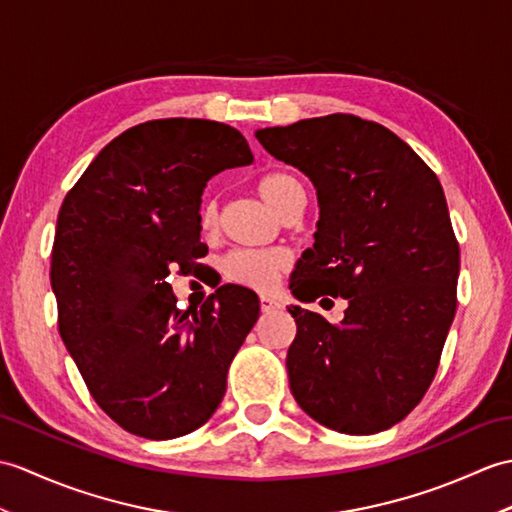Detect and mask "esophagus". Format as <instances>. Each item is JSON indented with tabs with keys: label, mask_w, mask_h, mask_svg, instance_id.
<instances>
[{
	"label": "esophagus",
	"mask_w": 512,
	"mask_h": 512,
	"mask_svg": "<svg viewBox=\"0 0 512 512\" xmlns=\"http://www.w3.org/2000/svg\"><path fill=\"white\" fill-rule=\"evenodd\" d=\"M259 305H261V312H264V314L281 310V303L277 299H272V296H261Z\"/></svg>",
	"instance_id": "1"
}]
</instances>
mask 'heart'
Returning <instances> with one entry per match:
<instances>
[{
	"mask_svg": "<svg viewBox=\"0 0 512 512\" xmlns=\"http://www.w3.org/2000/svg\"><path fill=\"white\" fill-rule=\"evenodd\" d=\"M301 187L290 174H268L264 181L259 183V194L270 207L277 211L283 207L285 198L292 194V189ZM200 224L202 229H213L218 224V207L216 202L207 200L200 211ZM288 266V253L281 248H270V251H233L224 259V275L231 281L248 285L255 290H268L275 285L279 272Z\"/></svg>",
	"mask_w": 512,
	"mask_h": 512,
	"instance_id": "heart-1",
	"label": "heart"
}]
</instances>
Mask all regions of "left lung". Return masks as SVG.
<instances>
[{
    "instance_id": "left-lung-1",
    "label": "left lung",
    "mask_w": 512,
    "mask_h": 512,
    "mask_svg": "<svg viewBox=\"0 0 512 512\" xmlns=\"http://www.w3.org/2000/svg\"><path fill=\"white\" fill-rule=\"evenodd\" d=\"M255 137L316 187L320 218L290 277L294 299L347 301L340 325L288 307L292 395L329 430L384 432L430 388L456 314L460 251L443 187L406 141L355 115Z\"/></svg>"
}]
</instances>
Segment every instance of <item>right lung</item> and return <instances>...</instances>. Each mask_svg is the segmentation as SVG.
I'll list each match as a JSON object with an SVG mask.
<instances>
[{"label":"right lung","instance_id":"add662e5","mask_svg":"<svg viewBox=\"0 0 512 512\" xmlns=\"http://www.w3.org/2000/svg\"><path fill=\"white\" fill-rule=\"evenodd\" d=\"M253 163L244 135L211 120L137 124L100 150L65 196L52 248L58 329L95 403L126 432L198 430L259 318L257 294L222 285L181 312L168 277L207 253V181Z\"/></svg>","mask_w":512,"mask_h":512}]
</instances>
